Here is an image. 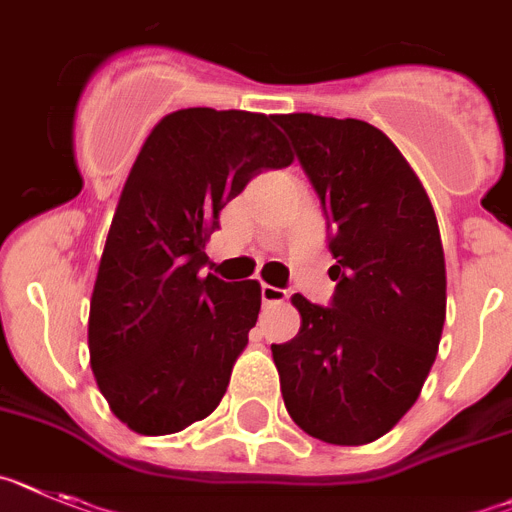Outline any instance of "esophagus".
<instances>
[{
    "label": "esophagus",
    "instance_id": "34e87169",
    "mask_svg": "<svg viewBox=\"0 0 512 512\" xmlns=\"http://www.w3.org/2000/svg\"><path fill=\"white\" fill-rule=\"evenodd\" d=\"M260 291H262V304H265V306L283 304V301L288 299V291H283V288L268 286V283H262Z\"/></svg>",
    "mask_w": 512,
    "mask_h": 512
}]
</instances>
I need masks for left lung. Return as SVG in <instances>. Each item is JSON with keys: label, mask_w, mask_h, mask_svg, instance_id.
I'll list each match as a JSON object with an SVG mask.
<instances>
[{"label": "left lung", "mask_w": 512, "mask_h": 512, "mask_svg": "<svg viewBox=\"0 0 512 512\" xmlns=\"http://www.w3.org/2000/svg\"><path fill=\"white\" fill-rule=\"evenodd\" d=\"M330 226V306L293 296L301 330L273 345L288 415L311 438L363 446L420 397L446 322L433 203L386 133L355 118L275 115Z\"/></svg>", "instance_id": "obj_1"}]
</instances>
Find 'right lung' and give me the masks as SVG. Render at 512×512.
I'll use <instances>...</instances> for the list:
<instances>
[{
	"label": "right lung",
	"mask_w": 512,
	"mask_h": 512,
	"mask_svg": "<svg viewBox=\"0 0 512 512\" xmlns=\"http://www.w3.org/2000/svg\"><path fill=\"white\" fill-rule=\"evenodd\" d=\"M275 115L188 108L151 128L123 185L90 301V366L133 433L170 435L219 407L260 314V283L201 275L219 213L293 162Z\"/></svg>",
	"instance_id": "obj_1"
}]
</instances>
